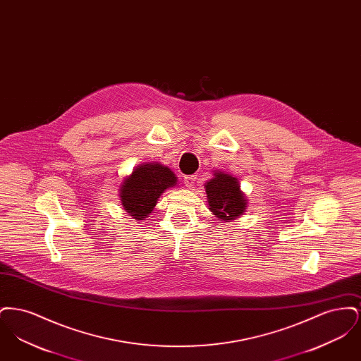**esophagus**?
Returning <instances> with one entry per match:
<instances>
[{"mask_svg":"<svg viewBox=\"0 0 361 361\" xmlns=\"http://www.w3.org/2000/svg\"><path fill=\"white\" fill-rule=\"evenodd\" d=\"M195 181H196V176H195V174H192V176H185V177H184V184H185V187H187V188H193Z\"/></svg>","mask_w":361,"mask_h":361,"instance_id":"obj_1","label":"esophagus"}]
</instances>
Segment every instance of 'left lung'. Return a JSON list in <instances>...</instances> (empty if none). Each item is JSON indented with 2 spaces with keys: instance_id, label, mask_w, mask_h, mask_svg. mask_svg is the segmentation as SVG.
I'll return each mask as SVG.
<instances>
[{
  "instance_id": "1",
  "label": "left lung",
  "mask_w": 361,
  "mask_h": 361,
  "mask_svg": "<svg viewBox=\"0 0 361 361\" xmlns=\"http://www.w3.org/2000/svg\"><path fill=\"white\" fill-rule=\"evenodd\" d=\"M204 188L209 211L224 222L234 221L246 211L247 200L235 177L216 171Z\"/></svg>"
}]
</instances>
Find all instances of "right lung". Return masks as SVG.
<instances>
[{
  "label": "right lung",
  "mask_w": 361,
  "mask_h": 361,
  "mask_svg": "<svg viewBox=\"0 0 361 361\" xmlns=\"http://www.w3.org/2000/svg\"><path fill=\"white\" fill-rule=\"evenodd\" d=\"M176 184L177 177L168 166L142 164L121 183V206L134 219L143 221L154 209L159 196Z\"/></svg>",
  "instance_id": "right-lung-1"
}]
</instances>
